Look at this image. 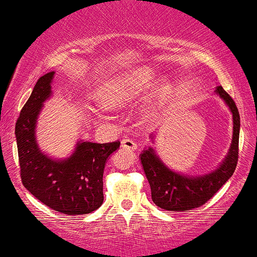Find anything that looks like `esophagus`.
I'll return each instance as SVG.
<instances>
[{
  "label": "esophagus",
  "instance_id": "obj_1",
  "mask_svg": "<svg viewBox=\"0 0 257 257\" xmlns=\"http://www.w3.org/2000/svg\"><path fill=\"white\" fill-rule=\"evenodd\" d=\"M121 147H123L125 151H136L137 149V143L133 141V139H123L121 141Z\"/></svg>",
  "mask_w": 257,
  "mask_h": 257
}]
</instances>
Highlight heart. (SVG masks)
Instances as JSON below:
<instances>
[{
	"mask_svg": "<svg viewBox=\"0 0 257 257\" xmlns=\"http://www.w3.org/2000/svg\"><path fill=\"white\" fill-rule=\"evenodd\" d=\"M154 74L148 69H139L126 75L109 80L98 90V99L106 108H120L133 100L144 89L151 85ZM168 83L161 81L157 85V95L162 96L168 90Z\"/></svg>",
	"mask_w": 257,
	"mask_h": 257,
	"instance_id": "1",
	"label": "heart"
}]
</instances>
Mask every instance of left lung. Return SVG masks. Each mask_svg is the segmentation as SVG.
<instances>
[{
	"instance_id": "1",
	"label": "left lung",
	"mask_w": 257,
	"mask_h": 257,
	"mask_svg": "<svg viewBox=\"0 0 257 257\" xmlns=\"http://www.w3.org/2000/svg\"><path fill=\"white\" fill-rule=\"evenodd\" d=\"M216 93L226 101L233 116L232 144L226 159L216 171L201 177L182 176L167 168L153 148L144 149L139 154L142 168L151 186L152 200L162 210L184 212L205 205L235 172L238 161L240 114L233 99L222 86H217Z\"/></svg>"
}]
</instances>
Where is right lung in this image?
Segmentation results:
<instances>
[{
  "label": "right lung",
  "instance_id": "add662e5",
  "mask_svg": "<svg viewBox=\"0 0 257 257\" xmlns=\"http://www.w3.org/2000/svg\"><path fill=\"white\" fill-rule=\"evenodd\" d=\"M52 78L54 71L37 80L16 121L20 176L25 188L51 210L69 216L88 215L103 203L104 167L120 142H79L65 161H54L41 153L35 141V126L42 103L51 94Z\"/></svg>",
  "mask_w": 257,
  "mask_h": 257
}]
</instances>
